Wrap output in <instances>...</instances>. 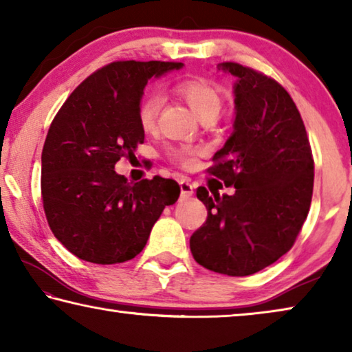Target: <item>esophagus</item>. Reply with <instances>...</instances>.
Returning a JSON list of instances; mask_svg holds the SVG:
<instances>
[{"label": "esophagus", "mask_w": 352, "mask_h": 352, "mask_svg": "<svg viewBox=\"0 0 352 352\" xmlns=\"http://www.w3.org/2000/svg\"><path fill=\"white\" fill-rule=\"evenodd\" d=\"M179 186H181V197L182 198H188L192 197L193 193V184L188 179H186V177H182V179L179 181Z\"/></svg>", "instance_id": "esophagus-1"}]
</instances>
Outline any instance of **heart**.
Instances as JSON below:
<instances>
[{"label": "heart", "instance_id": "1", "mask_svg": "<svg viewBox=\"0 0 352 352\" xmlns=\"http://www.w3.org/2000/svg\"><path fill=\"white\" fill-rule=\"evenodd\" d=\"M176 94L184 98L188 106L195 111V114L200 117L201 120H212L216 119L217 114L222 109V95L216 85L206 79L193 78V79H184L179 80L175 85ZM162 104L160 95L155 91H146L141 96L138 104V122L140 126L144 131H152L157 125V119H159ZM197 152L190 149V147H173L168 151V157L176 164L182 166H192L195 164Z\"/></svg>", "mask_w": 352, "mask_h": 352}]
</instances>
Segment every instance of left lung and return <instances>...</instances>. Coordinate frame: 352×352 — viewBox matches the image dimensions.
I'll return each instance as SVG.
<instances>
[{
  "mask_svg": "<svg viewBox=\"0 0 352 352\" xmlns=\"http://www.w3.org/2000/svg\"><path fill=\"white\" fill-rule=\"evenodd\" d=\"M219 66L236 76V117L208 173L236 190L221 197L197 188L208 217L190 236V251L211 272L248 276L294 246L311 205L314 160L302 116L281 84L235 62Z\"/></svg>",
  "mask_w": 352,
  "mask_h": 352,
  "instance_id": "left-lung-1",
  "label": "left lung"
}]
</instances>
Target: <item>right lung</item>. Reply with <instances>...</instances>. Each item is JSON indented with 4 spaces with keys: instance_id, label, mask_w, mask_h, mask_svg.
Wrapping results in <instances>:
<instances>
[{
    "instance_id": "obj_1",
    "label": "right lung",
    "mask_w": 352,
    "mask_h": 352,
    "mask_svg": "<svg viewBox=\"0 0 352 352\" xmlns=\"http://www.w3.org/2000/svg\"><path fill=\"white\" fill-rule=\"evenodd\" d=\"M181 66L113 62L84 79L54 117L41 157V197L50 230L76 257L130 261L165 206L177 201L176 181L154 176L130 184L114 166L144 142L138 104L147 80Z\"/></svg>"
}]
</instances>
